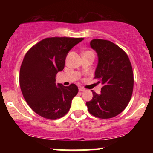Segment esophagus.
I'll return each instance as SVG.
<instances>
[{
	"label": "esophagus",
	"instance_id": "34e87169",
	"mask_svg": "<svg viewBox=\"0 0 153 153\" xmlns=\"http://www.w3.org/2000/svg\"><path fill=\"white\" fill-rule=\"evenodd\" d=\"M78 89H79V91H83L84 90H85V89H84L83 88L81 87V86L79 87V88H78Z\"/></svg>",
	"mask_w": 153,
	"mask_h": 153
}]
</instances>
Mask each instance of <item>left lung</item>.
<instances>
[{"instance_id":"1","label":"left lung","mask_w":153,"mask_h":153,"mask_svg":"<svg viewBox=\"0 0 153 153\" xmlns=\"http://www.w3.org/2000/svg\"><path fill=\"white\" fill-rule=\"evenodd\" d=\"M91 47L99 57L94 79L103 85L101 94L92 91L93 99L86 102L91 114L100 119H110L125 109L134 87V75L127 53L108 40L94 39Z\"/></svg>"}]
</instances>
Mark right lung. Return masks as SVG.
<instances>
[{
	"label": "right lung",
	"mask_w": 153,
	"mask_h": 153,
	"mask_svg": "<svg viewBox=\"0 0 153 153\" xmlns=\"http://www.w3.org/2000/svg\"><path fill=\"white\" fill-rule=\"evenodd\" d=\"M83 38L49 37L31 47L23 59L19 84L29 107L40 117L57 119L69 111L78 88L56 85V75L64 69L69 51Z\"/></svg>",
	"instance_id": "add662e5"
}]
</instances>
